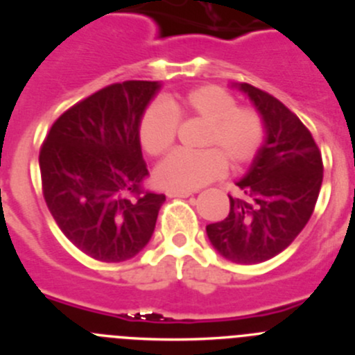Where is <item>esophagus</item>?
Masks as SVG:
<instances>
[{"label": "esophagus", "instance_id": "esophagus-1", "mask_svg": "<svg viewBox=\"0 0 355 355\" xmlns=\"http://www.w3.org/2000/svg\"><path fill=\"white\" fill-rule=\"evenodd\" d=\"M191 194V191H166L168 198H189Z\"/></svg>", "mask_w": 355, "mask_h": 355}]
</instances>
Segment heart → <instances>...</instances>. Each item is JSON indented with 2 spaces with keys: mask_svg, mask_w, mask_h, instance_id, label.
<instances>
[{
  "mask_svg": "<svg viewBox=\"0 0 355 355\" xmlns=\"http://www.w3.org/2000/svg\"><path fill=\"white\" fill-rule=\"evenodd\" d=\"M179 116L204 121L201 146L204 149H176L156 169V179L171 191H194L223 176L227 161L243 166L252 161L264 141V124L251 107L236 106L234 96L219 86H201L189 91L181 103L168 99L146 107L141 116V146L159 156L173 146Z\"/></svg>",
  "mask_w": 355,
  "mask_h": 355,
  "instance_id": "obj_1",
  "label": "heart"
}]
</instances>
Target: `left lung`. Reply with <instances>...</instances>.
Segmentation results:
<instances>
[{
    "label": "left lung",
    "instance_id": "1",
    "mask_svg": "<svg viewBox=\"0 0 355 355\" xmlns=\"http://www.w3.org/2000/svg\"><path fill=\"white\" fill-rule=\"evenodd\" d=\"M262 116L266 137L251 169L229 196L226 219L206 226L220 256L257 264L282 252L306 227L322 184V156L311 131L279 99L248 83L237 85Z\"/></svg>",
    "mask_w": 355,
    "mask_h": 355
}]
</instances>
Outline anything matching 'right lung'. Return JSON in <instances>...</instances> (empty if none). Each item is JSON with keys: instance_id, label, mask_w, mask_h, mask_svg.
I'll use <instances>...</instances> for the list:
<instances>
[{"instance_id": "1", "label": "right lung", "mask_w": 355, "mask_h": 355, "mask_svg": "<svg viewBox=\"0 0 355 355\" xmlns=\"http://www.w3.org/2000/svg\"><path fill=\"white\" fill-rule=\"evenodd\" d=\"M157 81L106 86L54 121L40 151L46 206L68 239L96 261L123 262L151 239L164 194L149 176L139 128Z\"/></svg>"}]
</instances>
